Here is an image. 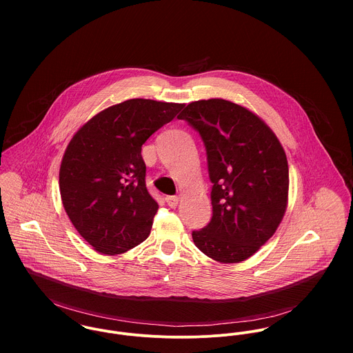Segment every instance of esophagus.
Instances as JSON below:
<instances>
[{"label":"esophagus","instance_id":"esophagus-1","mask_svg":"<svg viewBox=\"0 0 353 353\" xmlns=\"http://www.w3.org/2000/svg\"><path fill=\"white\" fill-rule=\"evenodd\" d=\"M165 202L168 203L170 208H176V206H178V202H179V197H176V196H168V197H165Z\"/></svg>","mask_w":353,"mask_h":353}]
</instances>
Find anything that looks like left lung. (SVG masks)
<instances>
[{"mask_svg":"<svg viewBox=\"0 0 353 353\" xmlns=\"http://www.w3.org/2000/svg\"><path fill=\"white\" fill-rule=\"evenodd\" d=\"M178 118L200 133L213 183V216L193 231L194 245L221 263L245 261L284 217L290 188L284 148L258 115L232 101H192Z\"/></svg>","mask_w":353,"mask_h":353,"instance_id":"1","label":"left lung"}]
</instances>
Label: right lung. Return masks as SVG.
<instances>
[{
  "label": "right lung",
  "instance_id": "add662e5",
  "mask_svg": "<svg viewBox=\"0 0 353 353\" xmlns=\"http://www.w3.org/2000/svg\"><path fill=\"white\" fill-rule=\"evenodd\" d=\"M185 107L130 99L84 123L59 168L65 212L79 234L101 254L115 255L144 242L159 209L145 185L143 144Z\"/></svg>",
  "mask_w": 353,
  "mask_h": 353
}]
</instances>
